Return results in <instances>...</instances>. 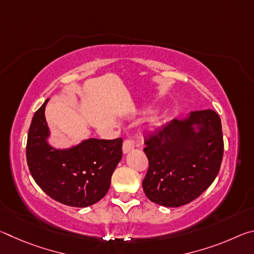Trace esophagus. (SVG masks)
Here are the masks:
<instances>
[{"label": "esophagus", "instance_id": "1", "mask_svg": "<svg viewBox=\"0 0 254 254\" xmlns=\"http://www.w3.org/2000/svg\"><path fill=\"white\" fill-rule=\"evenodd\" d=\"M134 145H135L134 140L127 139V140L124 141V142H123V148H122L123 153L126 154V153H128L130 151H132V150L134 149Z\"/></svg>", "mask_w": 254, "mask_h": 254}]
</instances>
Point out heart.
Masks as SVG:
<instances>
[{
	"label": "heart",
	"mask_w": 254,
	"mask_h": 254,
	"mask_svg": "<svg viewBox=\"0 0 254 254\" xmlns=\"http://www.w3.org/2000/svg\"><path fill=\"white\" fill-rule=\"evenodd\" d=\"M156 124H158V122H157V121H156Z\"/></svg>",
	"instance_id": "1"
}]
</instances>
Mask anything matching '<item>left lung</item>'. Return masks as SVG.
Here are the masks:
<instances>
[{"label": "left lung", "mask_w": 254, "mask_h": 254, "mask_svg": "<svg viewBox=\"0 0 254 254\" xmlns=\"http://www.w3.org/2000/svg\"><path fill=\"white\" fill-rule=\"evenodd\" d=\"M144 143V194L166 207L188 204L204 192L216 178L224 152L221 119L213 110L175 119Z\"/></svg>", "instance_id": "left-lung-1"}]
</instances>
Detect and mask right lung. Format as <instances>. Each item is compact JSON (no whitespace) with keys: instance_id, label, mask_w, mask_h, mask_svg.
Instances as JSON below:
<instances>
[{"instance_id":"add662e5","label":"right lung","mask_w":254,"mask_h":254,"mask_svg":"<svg viewBox=\"0 0 254 254\" xmlns=\"http://www.w3.org/2000/svg\"><path fill=\"white\" fill-rule=\"evenodd\" d=\"M48 100L34 113L27 141V161L34 182L51 198L72 207H87L109 191L111 177L122 159L121 137L87 139L68 149L48 143L45 118Z\"/></svg>"}]
</instances>
